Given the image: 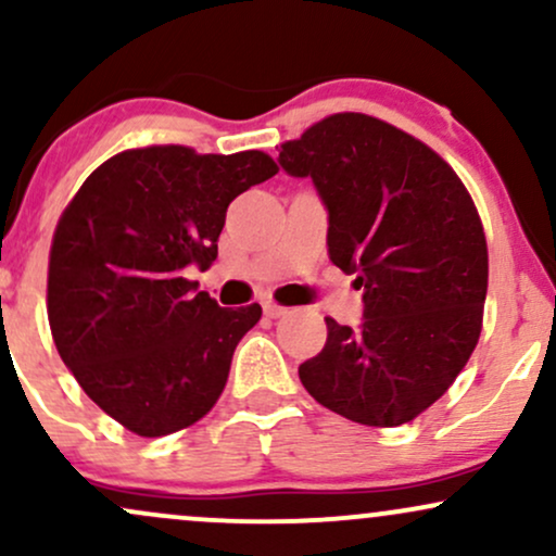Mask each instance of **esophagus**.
<instances>
[{
    "label": "esophagus",
    "mask_w": 556,
    "mask_h": 556,
    "mask_svg": "<svg viewBox=\"0 0 556 556\" xmlns=\"http://www.w3.org/2000/svg\"><path fill=\"white\" fill-rule=\"evenodd\" d=\"M264 316H266V318H279V316H287V308H285V305L271 303V300H264Z\"/></svg>",
    "instance_id": "34e87169"
}]
</instances>
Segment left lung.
Instances as JSON below:
<instances>
[{
    "mask_svg": "<svg viewBox=\"0 0 556 556\" xmlns=\"http://www.w3.org/2000/svg\"><path fill=\"white\" fill-rule=\"evenodd\" d=\"M277 162L311 177L331 264L363 290L361 327L327 318L300 381L355 424H407L450 389L481 334L489 253L473 201L429 146L368 114H331Z\"/></svg>",
    "mask_w": 556,
    "mask_h": 556,
    "instance_id": "left-lung-1",
    "label": "left lung"
}]
</instances>
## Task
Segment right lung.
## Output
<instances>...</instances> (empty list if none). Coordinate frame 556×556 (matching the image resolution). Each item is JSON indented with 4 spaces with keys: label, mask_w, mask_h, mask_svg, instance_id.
Listing matches in <instances>:
<instances>
[{
    "label": "right lung",
    "mask_w": 556,
    "mask_h": 556,
    "mask_svg": "<svg viewBox=\"0 0 556 556\" xmlns=\"http://www.w3.org/2000/svg\"><path fill=\"white\" fill-rule=\"evenodd\" d=\"M274 175L261 151L149 146L106 159L62 214L49 327L83 392L127 431L167 437L219 400L261 305L222 308L182 274L212 264L229 203Z\"/></svg>",
    "instance_id": "right-lung-1"
}]
</instances>
